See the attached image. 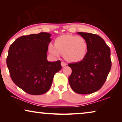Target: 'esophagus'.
I'll return each instance as SVG.
<instances>
[{"mask_svg":"<svg viewBox=\"0 0 122 122\" xmlns=\"http://www.w3.org/2000/svg\"><path fill=\"white\" fill-rule=\"evenodd\" d=\"M61 66L62 67H64V66H66V63L65 62H63V61H61Z\"/></svg>","mask_w":122,"mask_h":122,"instance_id":"obj_1","label":"esophagus"}]
</instances>
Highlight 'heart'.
<instances>
[{"mask_svg":"<svg viewBox=\"0 0 122 122\" xmlns=\"http://www.w3.org/2000/svg\"><path fill=\"white\" fill-rule=\"evenodd\" d=\"M48 51L54 56L61 54L68 61L77 62L86 56L88 44L84 38L73 35H63L55 40V44L48 45Z\"/></svg>","mask_w":122,"mask_h":122,"instance_id":"heart-1","label":"heart"}]
</instances>
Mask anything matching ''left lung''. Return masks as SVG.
Returning a JSON list of instances; mask_svg holds the SVG:
<instances>
[{"instance_id": "8db88e82", "label": "left lung", "mask_w": 122, "mask_h": 122, "mask_svg": "<svg viewBox=\"0 0 122 122\" xmlns=\"http://www.w3.org/2000/svg\"><path fill=\"white\" fill-rule=\"evenodd\" d=\"M77 33L86 41L88 51L82 61L68 64L72 70L68 81L76 93L91 94L101 89L106 81L112 66L111 49L98 35Z\"/></svg>"}]
</instances>
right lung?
Listing matches in <instances>:
<instances>
[{
    "mask_svg": "<svg viewBox=\"0 0 122 122\" xmlns=\"http://www.w3.org/2000/svg\"><path fill=\"white\" fill-rule=\"evenodd\" d=\"M51 34L41 32L21 36L10 46L6 64L15 84L26 93L41 95L49 91L61 61L47 60Z\"/></svg>",
    "mask_w": 122,
    "mask_h": 122,
    "instance_id": "obj_1",
    "label": "right lung"
}]
</instances>
